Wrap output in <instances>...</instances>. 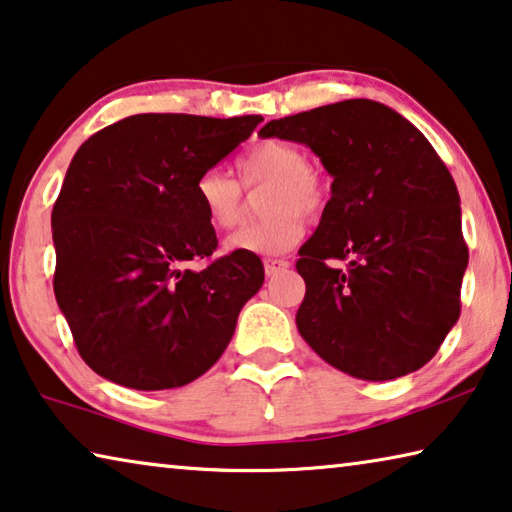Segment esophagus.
<instances>
[{
    "label": "esophagus",
    "instance_id": "1",
    "mask_svg": "<svg viewBox=\"0 0 512 512\" xmlns=\"http://www.w3.org/2000/svg\"><path fill=\"white\" fill-rule=\"evenodd\" d=\"M264 269H266V275L273 278V275L285 273L289 269V262H287V259H266Z\"/></svg>",
    "mask_w": 512,
    "mask_h": 512
}]
</instances>
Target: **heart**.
<instances>
[{"mask_svg":"<svg viewBox=\"0 0 512 512\" xmlns=\"http://www.w3.org/2000/svg\"><path fill=\"white\" fill-rule=\"evenodd\" d=\"M243 186L269 184L262 205L271 212L262 221L243 225L225 241L230 253L282 255L305 237V216L319 214L328 200V186L307 154L294 143L264 141L234 161ZM196 200L207 221L230 230L243 212V191L234 177L209 168L196 180Z\"/></svg>","mask_w":512,"mask_h":512,"instance_id":"b5f03b06","label":"heart"}]
</instances>
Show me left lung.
I'll list each match as a JSON object with an SVG mask.
<instances>
[{"mask_svg": "<svg viewBox=\"0 0 512 512\" xmlns=\"http://www.w3.org/2000/svg\"><path fill=\"white\" fill-rule=\"evenodd\" d=\"M259 136L305 143L332 175L321 223L298 250L300 337L353 378L424 367L456 326L469 262L456 182L433 145L373 100L271 120Z\"/></svg>", "mask_w": 512, "mask_h": 512, "instance_id": "left-lung-1", "label": "left lung"}]
</instances>
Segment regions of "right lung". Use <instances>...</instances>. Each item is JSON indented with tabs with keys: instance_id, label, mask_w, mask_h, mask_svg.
<instances>
[{
	"instance_id": "1",
	"label": "right lung",
	"mask_w": 512,
	"mask_h": 512,
	"mask_svg": "<svg viewBox=\"0 0 512 512\" xmlns=\"http://www.w3.org/2000/svg\"><path fill=\"white\" fill-rule=\"evenodd\" d=\"M262 120L139 113L72 157L52 209L54 296L102 378L182 387L230 344L264 266L253 253L212 257L218 239L193 189ZM200 258L206 266L191 270Z\"/></svg>"
}]
</instances>
